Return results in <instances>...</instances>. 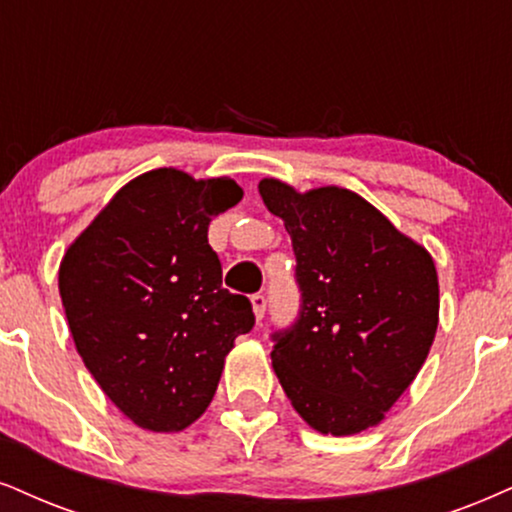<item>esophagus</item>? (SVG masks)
<instances>
[{
  "instance_id": "1",
  "label": "esophagus",
  "mask_w": 512,
  "mask_h": 512,
  "mask_svg": "<svg viewBox=\"0 0 512 512\" xmlns=\"http://www.w3.org/2000/svg\"><path fill=\"white\" fill-rule=\"evenodd\" d=\"M251 306H254L256 320H263V315H266V308H268V296L263 292L254 294V296H251Z\"/></svg>"
}]
</instances>
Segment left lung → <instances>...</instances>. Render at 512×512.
<instances>
[{
  "instance_id": "obj_1",
  "label": "left lung",
  "mask_w": 512,
  "mask_h": 512,
  "mask_svg": "<svg viewBox=\"0 0 512 512\" xmlns=\"http://www.w3.org/2000/svg\"><path fill=\"white\" fill-rule=\"evenodd\" d=\"M258 192L285 220L301 292L294 323L270 334L277 380L313 430L346 437L375 427L434 342L432 256L349 189L299 194L268 178Z\"/></svg>"
}]
</instances>
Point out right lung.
<instances>
[{
    "label": "right lung",
    "instance_id": "right-lung-1",
    "mask_svg": "<svg viewBox=\"0 0 512 512\" xmlns=\"http://www.w3.org/2000/svg\"><path fill=\"white\" fill-rule=\"evenodd\" d=\"M242 199L230 178L149 170L71 244L59 292L75 349L135 425L180 432L216 394L251 301L223 289L208 223Z\"/></svg>",
    "mask_w": 512,
    "mask_h": 512
}]
</instances>
